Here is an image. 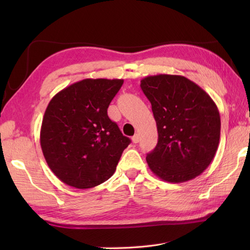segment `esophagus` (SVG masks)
<instances>
[{"label":"esophagus","instance_id":"1","mask_svg":"<svg viewBox=\"0 0 250 250\" xmlns=\"http://www.w3.org/2000/svg\"><path fill=\"white\" fill-rule=\"evenodd\" d=\"M132 142H133L134 144H137V143L140 142V135L139 134H135L133 137H132Z\"/></svg>","mask_w":250,"mask_h":250}]
</instances>
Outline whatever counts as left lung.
Listing matches in <instances>:
<instances>
[{
    "label": "left lung",
    "instance_id": "8db88e82",
    "mask_svg": "<svg viewBox=\"0 0 250 250\" xmlns=\"http://www.w3.org/2000/svg\"><path fill=\"white\" fill-rule=\"evenodd\" d=\"M157 122L158 144L146 161L168 183H184L203 173L216 155L220 115L203 89L180 75L147 76L141 81Z\"/></svg>",
    "mask_w": 250,
    "mask_h": 250
}]
</instances>
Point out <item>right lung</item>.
Wrapping results in <instances>:
<instances>
[{
	"label": "right lung",
	"instance_id": "add662e5",
	"mask_svg": "<svg viewBox=\"0 0 250 250\" xmlns=\"http://www.w3.org/2000/svg\"><path fill=\"white\" fill-rule=\"evenodd\" d=\"M124 79H83L51 99L41 128V147L48 167L61 182L89 189L116 171L131 143L107 108Z\"/></svg>",
	"mask_w": 250,
	"mask_h": 250
}]
</instances>
